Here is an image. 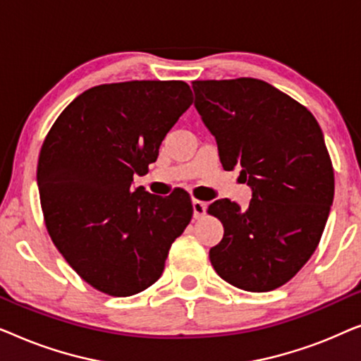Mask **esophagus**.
I'll return each mask as SVG.
<instances>
[{"mask_svg":"<svg viewBox=\"0 0 361 361\" xmlns=\"http://www.w3.org/2000/svg\"><path fill=\"white\" fill-rule=\"evenodd\" d=\"M192 209H194L195 219H200V216H204L205 212H207V202L194 199V200H192Z\"/></svg>","mask_w":361,"mask_h":361,"instance_id":"1","label":"esophagus"}]
</instances>
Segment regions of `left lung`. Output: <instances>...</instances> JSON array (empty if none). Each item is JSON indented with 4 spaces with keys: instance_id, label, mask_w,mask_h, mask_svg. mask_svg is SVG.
<instances>
[{
    "instance_id": "1",
    "label": "left lung",
    "mask_w": 361,
    "mask_h": 361,
    "mask_svg": "<svg viewBox=\"0 0 361 361\" xmlns=\"http://www.w3.org/2000/svg\"><path fill=\"white\" fill-rule=\"evenodd\" d=\"M192 87L221 166L240 167L253 192L246 209L228 199L209 207L224 225L210 263L235 288L273 290L307 263L327 224L335 185L322 130L307 108L258 78Z\"/></svg>"
}]
</instances>
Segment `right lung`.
Segmentation results:
<instances>
[{
    "label": "right lung",
    "instance_id": "obj_1",
    "mask_svg": "<svg viewBox=\"0 0 361 361\" xmlns=\"http://www.w3.org/2000/svg\"><path fill=\"white\" fill-rule=\"evenodd\" d=\"M180 80H133L88 88L47 133L37 187L49 235L93 288L128 298L161 278L171 245L192 219L189 194L133 189L182 113Z\"/></svg>",
    "mask_w": 361,
    "mask_h": 361
}]
</instances>
